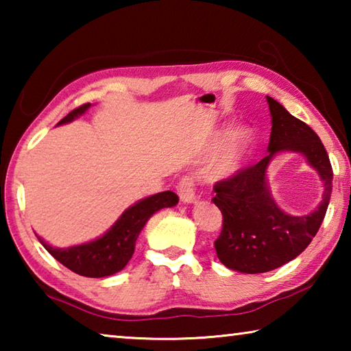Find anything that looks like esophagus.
<instances>
[{
    "label": "esophagus",
    "mask_w": 351,
    "mask_h": 351,
    "mask_svg": "<svg viewBox=\"0 0 351 351\" xmlns=\"http://www.w3.org/2000/svg\"><path fill=\"white\" fill-rule=\"evenodd\" d=\"M178 195L182 203H195L197 201V195H195V184L192 178L184 176L178 184Z\"/></svg>",
    "instance_id": "34e87169"
}]
</instances>
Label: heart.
Wrapping results in <instances>:
<instances>
[{"instance_id":"1","label":"heart","mask_w":351,"mask_h":351,"mask_svg":"<svg viewBox=\"0 0 351 351\" xmlns=\"http://www.w3.org/2000/svg\"><path fill=\"white\" fill-rule=\"evenodd\" d=\"M229 135L230 132L228 128L218 132L215 141H213V145L217 148L221 147L225 141L229 138ZM229 139V141L227 140L228 142L226 143L223 152L217 158V161L210 167V175L215 180H226V178L235 175L241 169L247 148L251 145V134L246 130H237Z\"/></svg>"}]
</instances>
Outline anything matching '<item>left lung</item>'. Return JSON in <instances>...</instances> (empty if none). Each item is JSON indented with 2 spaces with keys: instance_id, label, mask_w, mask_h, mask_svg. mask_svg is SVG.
I'll return each instance as SVG.
<instances>
[{
  "instance_id": "left-lung-1",
  "label": "left lung",
  "mask_w": 351,
  "mask_h": 351,
  "mask_svg": "<svg viewBox=\"0 0 351 351\" xmlns=\"http://www.w3.org/2000/svg\"><path fill=\"white\" fill-rule=\"evenodd\" d=\"M266 100L272 123L269 154L213 186L217 195L212 201L223 213L217 255L226 268L246 274L280 268L304 252L324 221L332 189L330 158L319 136L277 100L269 96ZM280 151L304 154L324 181L323 201L308 216H288L271 198L265 173L270 159Z\"/></svg>"
}]
</instances>
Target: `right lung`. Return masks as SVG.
<instances>
[{
	"instance_id": "right-lung-1",
	"label": "right lung",
	"mask_w": 351,
	"mask_h": 351,
	"mask_svg": "<svg viewBox=\"0 0 351 351\" xmlns=\"http://www.w3.org/2000/svg\"><path fill=\"white\" fill-rule=\"evenodd\" d=\"M90 106L91 104H85L73 110L58 122V125L74 121ZM178 199H180L178 195L170 192V190L141 199L132 207H128L102 237L90 243H83V245L54 247L41 240L38 235L37 239L52 257L75 274L94 278L108 277L125 268L130 258L133 257L136 240H138L148 218L164 207L176 206Z\"/></svg>"
}]
</instances>
